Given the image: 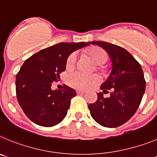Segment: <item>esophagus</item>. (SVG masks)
Returning a JSON list of instances; mask_svg holds the SVG:
<instances>
[{
	"mask_svg": "<svg viewBox=\"0 0 157 157\" xmlns=\"http://www.w3.org/2000/svg\"><path fill=\"white\" fill-rule=\"evenodd\" d=\"M77 94H85V92L83 91V90H77Z\"/></svg>",
	"mask_w": 157,
	"mask_h": 157,
	"instance_id": "obj_1",
	"label": "esophagus"
}]
</instances>
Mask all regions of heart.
I'll return each instance as SVG.
<instances>
[{
  "label": "heart",
  "mask_w": 157,
  "mask_h": 157,
  "mask_svg": "<svg viewBox=\"0 0 157 157\" xmlns=\"http://www.w3.org/2000/svg\"><path fill=\"white\" fill-rule=\"evenodd\" d=\"M90 54L94 60L98 64H103L106 62L108 55L104 49L101 48H94L90 51ZM77 60V52H73L69 55L67 59L66 67L67 69H72L75 67ZM100 76L95 74H86L81 71H77L70 74L68 77L70 86L78 90H88L93 88L101 82Z\"/></svg>",
  "instance_id": "b5f03b06"
}]
</instances>
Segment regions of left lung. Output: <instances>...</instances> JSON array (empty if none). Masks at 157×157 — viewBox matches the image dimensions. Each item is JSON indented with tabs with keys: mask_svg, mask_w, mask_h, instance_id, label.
I'll return each mask as SVG.
<instances>
[{
	"mask_svg": "<svg viewBox=\"0 0 157 157\" xmlns=\"http://www.w3.org/2000/svg\"><path fill=\"white\" fill-rule=\"evenodd\" d=\"M103 48L112 62V70L101 84L104 91L112 89L109 98L98 93V100L88 105L96 122L108 128H116L128 121L140 105L146 89L141 65L124 48L101 41L90 42ZM108 92V91H107Z\"/></svg>",
	"mask_w": 157,
	"mask_h": 157,
	"instance_id": "8db88e82",
	"label": "left lung"
}]
</instances>
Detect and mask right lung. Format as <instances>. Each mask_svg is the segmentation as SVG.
<instances>
[{
	"label": "right lung",
	"instance_id": "right-lung-1",
	"mask_svg": "<svg viewBox=\"0 0 157 157\" xmlns=\"http://www.w3.org/2000/svg\"><path fill=\"white\" fill-rule=\"evenodd\" d=\"M89 42H60L44 49L25 60L16 76V95L19 105L32 121L52 127L63 120L76 96L74 89L64 85L52 90L51 83L65 71L69 55Z\"/></svg>",
	"mask_w": 157,
	"mask_h": 157
}]
</instances>
